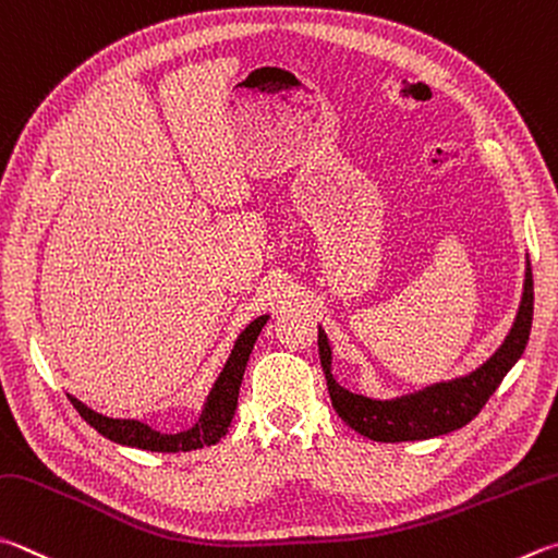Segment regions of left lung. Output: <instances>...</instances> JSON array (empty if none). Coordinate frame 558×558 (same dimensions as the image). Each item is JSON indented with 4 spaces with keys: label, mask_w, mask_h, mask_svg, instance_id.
Returning <instances> with one entry per match:
<instances>
[{
    "label": "left lung",
    "mask_w": 558,
    "mask_h": 558,
    "mask_svg": "<svg viewBox=\"0 0 558 558\" xmlns=\"http://www.w3.org/2000/svg\"><path fill=\"white\" fill-rule=\"evenodd\" d=\"M532 312L534 282L532 268L530 263H526L524 292L518 319H514V327L510 329L508 339H505L502 347L493 353L490 361H485L478 371L471 373V376L432 385V388L417 395H408V398L390 402H378L363 398V395H353L333 380L329 341L319 329V361L324 378H327L329 385V398L333 410H337L339 417L347 422L353 432H359L373 441L385 444L432 439L439 437V434L461 429L463 424H469L475 414L485 408V402H488L490 395L498 390V385L508 376L514 361L522 356L532 329Z\"/></svg>",
    "instance_id": "8db88e82"
}]
</instances>
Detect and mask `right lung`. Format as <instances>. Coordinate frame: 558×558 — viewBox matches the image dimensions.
I'll return each mask as SVG.
<instances>
[{"label": "right lung", "instance_id": "1", "mask_svg": "<svg viewBox=\"0 0 558 558\" xmlns=\"http://www.w3.org/2000/svg\"><path fill=\"white\" fill-rule=\"evenodd\" d=\"M266 319L268 317L253 319L246 327V331L241 333L234 351H231V356L227 361L225 371H221L215 390H211V395H209L205 417H202L197 427H192L190 432L160 434L141 422L102 417V414L89 410L87 404L75 400L73 395H70V402H73V408L80 412V417H83L89 427L97 429L102 437H107L111 441L124 444V447H136V449H146V451H163V453L195 451V449L211 447V444H217L221 437H225L231 427V420H234L236 408H239V388H241V380H244L246 363H248V356L253 351V343H256Z\"/></svg>", "mask_w": 558, "mask_h": 558}]
</instances>
